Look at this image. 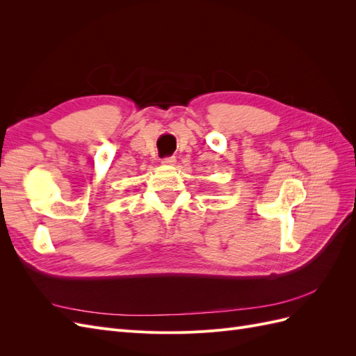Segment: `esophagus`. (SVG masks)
Returning a JSON list of instances; mask_svg holds the SVG:
<instances>
[{"label": "esophagus", "instance_id": "obj_1", "mask_svg": "<svg viewBox=\"0 0 356 356\" xmlns=\"http://www.w3.org/2000/svg\"><path fill=\"white\" fill-rule=\"evenodd\" d=\"M175 161H177L175 157H168V159L161 160V165H165V166H174Z\"/></svg>", "mask_w": 356, "mask_h": 356}]
</instances>
